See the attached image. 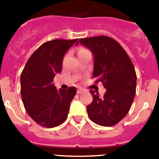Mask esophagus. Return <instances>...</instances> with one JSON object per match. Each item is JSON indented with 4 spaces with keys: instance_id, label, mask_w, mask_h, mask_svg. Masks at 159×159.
<instances>
[{
    "instance_id": "esophagus-1",
    "label": "esophagus",
    "mask_w": 159,
    "mask_h": 159,
    "mask_svg": "<svg viewBox=\"0 0 159 159\" xmlns=\"http://www.w3.org/2000/svg\"><path fill=\"white\" fill-rule=\"evenodd\" d=\"M83 91H84V90L79 89H78V91H77V93H78V94H81V93H83Z\"/></svg>"
}]
</instances>
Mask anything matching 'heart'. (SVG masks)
<instances>
[{"label":"heart","instance_id":"obj_1","mask_svg":"<svg viewBox=\"0 0 159 159\" xmlns=\"http://www.w3.org/2000/svg\"><path fill=\"white\" fill-rule=\"evenodd\" d=\"M87 51H87V50H86L85 48H80L79 50H78V54H81V53L87 52Z\"/></svg>","mask_w":159,"mask_h":159}]
</instances>
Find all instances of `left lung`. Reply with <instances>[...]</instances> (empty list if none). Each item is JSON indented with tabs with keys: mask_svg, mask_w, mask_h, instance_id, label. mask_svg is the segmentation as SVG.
I'll return each mask as SVG.
<instances>
[{
	"mask_svg": "<svg viewBox=\"0 0 159 159\" xmlns=\"http://www.w3.org/2000/svg\"><path fill=\"white\" fill-rule=\"evenodd\" d=\"M79 44L92 53L93 77L106 89L103 97L90 90L93 101L87 106L89 118L98 125H115L126 116L134 101L137 80L134 65L123 48L109 37L81 38L75 45Z\"/></svg>",
	"mask_w": 159,
	"mask_h": 159,
	"instance_id": "obj_1",
	"label": "left lung"
}]
</instances>
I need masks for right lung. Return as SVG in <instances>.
Masks as SVG:
<instances>
[{"mask_svg":"<svg viewBox=\"0 0 159 159\" xmlns=\"http://www.w3.org/2000/svg\"><path fill=\"white\" fill-rule=\"evenodd\" d=\"M78 39H56L32 54L20 75V94L25 110L36 123L54 128L66 120L77 89H56L53 80L61 72L64 56Z\"/></svg>","mask_w":159,"mask_h":159,"instance_id":"add662e5","label":"right lung"}]
</instances>
